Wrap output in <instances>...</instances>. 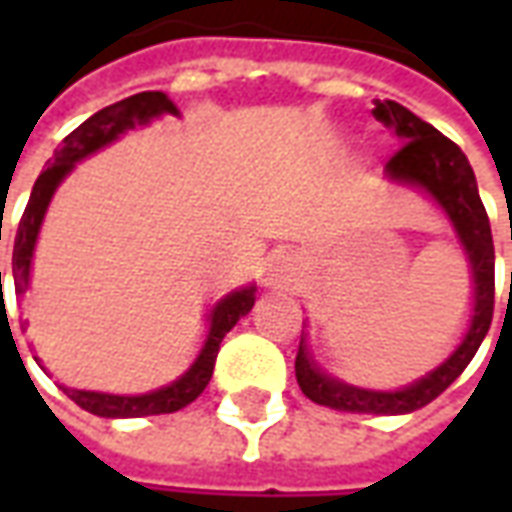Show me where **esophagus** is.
<instances>
[{
    "instance_id": "1",
    "label": "esophagus",
    "mask_w": 512,
    "mask_h": 512,
    "mask_svg": "<svg viewBox=\"0 0 512 512\" xmlns=\"http://www.w3.org/2000/svg\"><path fill=\"white\" fill-rule=\"evenodd\" d=\"M293 277V260L288 255L271 257L268 263V285H285Z\"/></svg>"
}]
</instances>
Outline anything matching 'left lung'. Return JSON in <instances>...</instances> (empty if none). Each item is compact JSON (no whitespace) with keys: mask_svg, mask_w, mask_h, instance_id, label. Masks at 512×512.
Masks as SVG:
<instances>
[{"mask_svg":"<svg viewBox=\"0 0 512 512\" xmlns=\"http://www.w3.org/2000/svg\"><path fill=\"white\" fill-rule=\"evenodd\" d=\"M373 115L384 126L395 128V134L403 142L395 156L386 161V175L397 183H408V186H419L428 191L450 216L452 227L461 238L474 279L472 323L450 359H444L436 370H430L428 376H422L397 392H373V389H359V386L329 378L312 362L304 340L299 343V354H296V381L312 403L334 408V411L411 414L417 408L428 406L430 400H436L455 378L461 376L491 329V318H494V238H491L488 213H485L480 191H477V180H474L469 158L463 156L461 147L397 101H384V104L376 101Z\"/></svg>","mask_w":512,"mask_h":512,"instance_id":"8db88e82","label":"left lung"}]
</instances>
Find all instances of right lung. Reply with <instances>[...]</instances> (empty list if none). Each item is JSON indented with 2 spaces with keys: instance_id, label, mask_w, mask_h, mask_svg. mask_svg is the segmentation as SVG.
<instances>
[{
  "instance_id": "add662e5",
  "label": "right lung",
  "mask_w": 512,
  "mask_h": 512,
  "mask_svg": "<svg viewBox=\"0 0 512 512\" xmlns=\"http://www.w3.org/2000/svg\"><path fill=\"white\" fill-rule=\"evenodd\" d=\"M158 115H178V106L169 101L164 93H136L131 98H123L117 104L106 106L93 117H87L82 126L65 136L54 156L49 158V167L43 169L32 186L24 216L18 222L16 241H13V282H16V293L21 296L29 288V268H32V252H35V241H38L40 224L46 216L54 191L62 183V178L76 167V161H82L95 150H101L109 142H115L117 136L136 126H145ZM0 293H2V271H0ZM255 307V288L233 290L230 296H224L216 307L211 310V329L205 337L200 356L194 359V365L169 386H161L156 392L147 395H104V392H84V389H68L62 386V392L71 397L76 406L90 411L95 417L109 419H131V417H150V414H172L189 406L191 400L202 395V389L208 386L213 376V365H216V354L222 345L224 334L233 329L235 323L244 318L246 312Z\"/></svg>"
}]
</instances>
